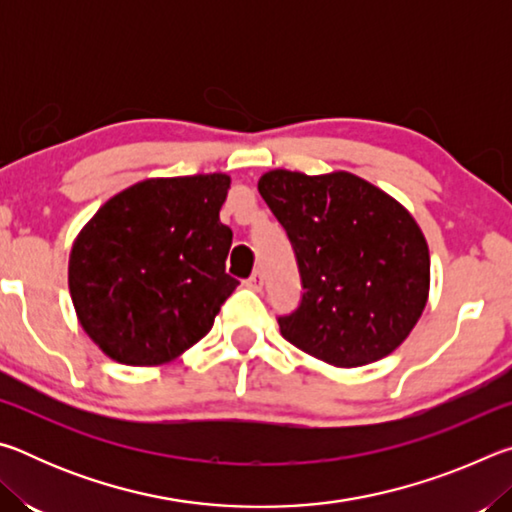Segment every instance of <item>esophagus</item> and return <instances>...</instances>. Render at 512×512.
<instances>
[{
    "mask_svg": "<svg viewBox=\"0 0 512 512\" xmlns=\"http://www.w3.org/2000/svg\"><path fill=\"white\" fill-rule=\"evenodd\" d=\"M246 287L253 289V291H262V287H264V275H262V271H255L253 275H250L248 280H246Z\"/></svg>",
    "mask_w": 512,
    "mask_h": 512,
    "instance_id": "34e87169",
    "label": "esophagus"
}]
</instances>
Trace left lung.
<instances>
[{"instance_id":"obj_1","label":"left lung","mask_w":512,"mask_h":512,"mask_svg":"<svg viewBox=\"0 0 512 512\" xmlns=\"http://www.w3.org/2000/svg\"><path fill=\"white\" fill-rule=\"evenodd\" d=\"M296 250L302 300L280 332L336 368L400 348L429 300V246L411 212L350 171L273 169L257 183Z\"/></svg>"}]
</instances>
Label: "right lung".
<instances>
[{
	"label": "right lung",
	"instance_id": "right-lung-1",
	"mask_svg": "<svg viewBox=\"0 0 512 512\" xmlns=\"http://www.w3.org/2000/svg\"><path fill=\"white\" fill-rule=\"evenodd\" d=\"M225 173L149 178L83 225L67 282L85 334L126 366L176 361L210 332L237 280L225 273L232 230L219 219Z\"/></svg>",
	"mask_w": 512,
	"mask_h": 512
}]
</instances>
